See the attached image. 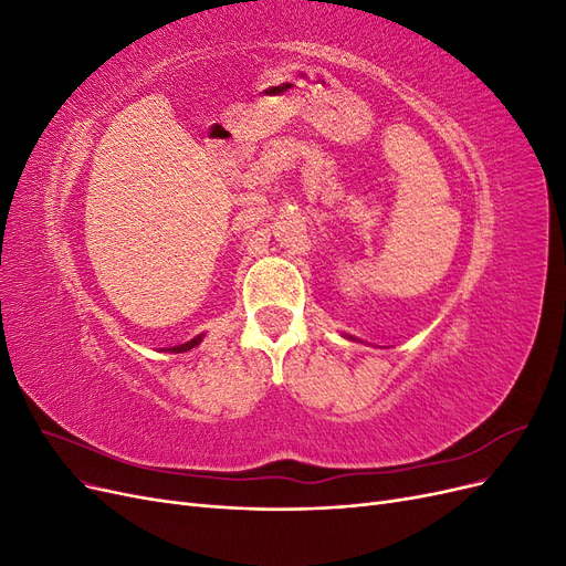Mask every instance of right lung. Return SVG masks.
I'll return each instance as SVG.
<instances>
[{"label": "right lung", "mask_w": 566, "mask_h": 566, "mask_svg": "<svg viewBox=\"0 0 566 566\" xmlns=\"http://www.w3.org/2000/svg\"><path fill=\"white\" fill-rule=\"evenodd\" d=\"M202 339V335H198V337H193L191 342H186V345H179V347H172V349H169V352H175V354H181V352H188V349H193L196 345H198V342Z\"/></svg>", "instance_id": "obj_1"}]
</instances>
